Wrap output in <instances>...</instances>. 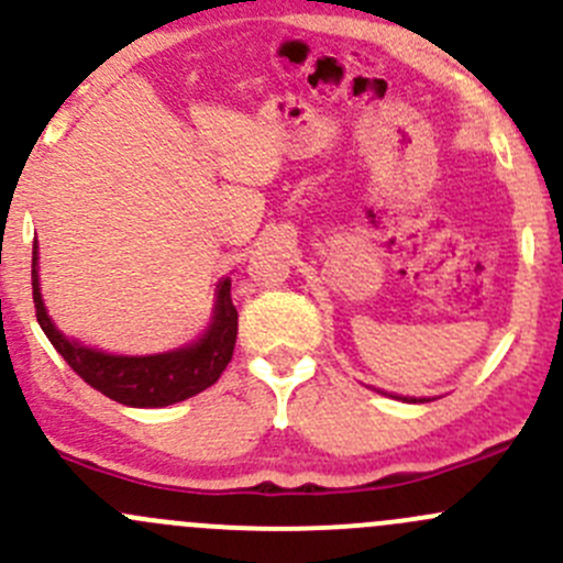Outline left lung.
I'll list each match as a JSON object with an SVG mask.
<instances>
[{
  "label": "left lung",
  "mask_w": 563,
  "mask_h": 563,
  "mask_svg": "<svg viewBox=\"0 0 563 563\" xmlns=\"http://www.w3.org/2000/svg\"><path fill=\"white\" fill-rule=\"evenodd\" d=\"M413 402H417V400H413Z\"/></svg>",
  "instance_id": "left-lung-1"
}]
</instances>
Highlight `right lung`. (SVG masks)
<instances>
[{"mask_svg":"<svg viewBox=\"0 0 563 563\" xmlns=\"http://www.w3.org/2000/svg\"><path fill=\"white\" fill-rule=\"evenodd\" d=\"M32 299H35L40 329L51 340V345L59 351L62 360L73 367V373L122 406L163 408L187 400V397L212 387L223 376L225 365L234 354L240 313L231 302V280H223L218 286V305H214V318L207 334L196 345L157 356H113L103 354V351L84 349V345L62 338L59 329L45 313L43 299H40L37 240L32 245Z\"/></svg>","mask_w":563,"mask_h":563,"instance_id":"right-lung-1","label":"right lung"}]
</instances>
